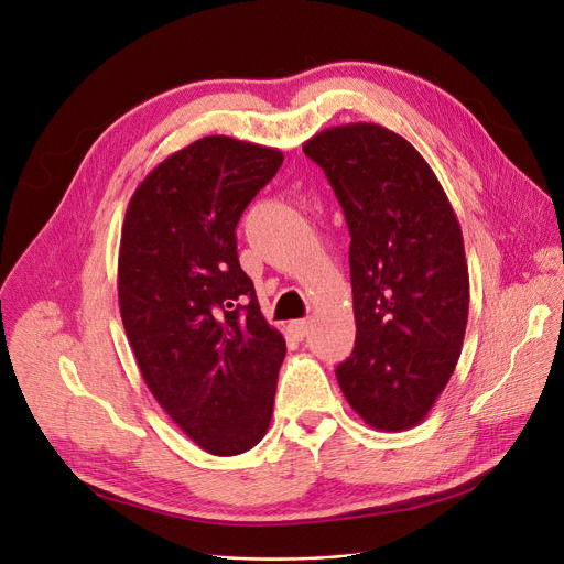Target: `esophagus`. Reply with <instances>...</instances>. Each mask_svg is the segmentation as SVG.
Segmentation results:
<instances>
[{
    "mask_svg": "<svg viewBox=\"0 0 564 564\" xmlns=\"http://www.w3.org/2000/svg\"><path fill=\"white\" fill-rule=\"evenodd\" d=\"M312 325H314V321H312V318H301V321H293V323L289 325V329L293 333V337H297V339H305V337L310 335Z\"/></svg>",
    "mask_w": 564,
    "mask_h": 564,
    "instance_id": "esophagus-1",
    "label": "esophagus"
}]
</instances>
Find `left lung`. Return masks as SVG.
Instances as JSON below:
<instances>
[{
	"label": "left lung",
	"instance_id": "1",
	"mask_svg": "<svg viewBox=\"0 0 564 564\" xmlns=\"http://www.w3.org/2000/svg\"><path fill=\"white\" fill-rule=\"evenodd\" d=\"M303 150L350 231L357 333L339 387L369 425L401 433L435 405L465 341L469 269L457 216L425 159L387 127H329Z\"/></svg>",
	"mask_w": 564,
	"mask_h": 564
}]
</instances>
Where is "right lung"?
<instances>
[{"mask_svg":"<svg viewBox=\"0 0 564 564\" xmlns=\"http://www.w3.org/2000/svg\"><path fill=\"white\" fill-rule=\"evenodd\" d=\"M282 161L275 148L205 137L156 165L122 223L118 303L141 376L220 457L267 435L286 355L237 254L239 218Z\"/></svg>","mask_w":564,"mask_h":564,"instance_id":"1","label":"right lung"}]
</instances>
